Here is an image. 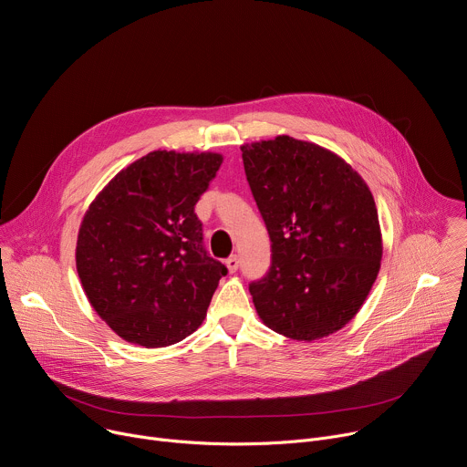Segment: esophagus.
I'll return each instance as SVG.
<instances>
[{
	"label": "esophagus",
	"instance_id": "esophagus-1",
	"mask_svg": "<svg viewBox=\"0 0 467 467\" xmlns=\"http://www.w3.org/2000/svg\"><path fill=\"white\" fill-rule=\"evenodd\" d=\"M225 264H227L229 272H231V274H234V272L238 270V265H240V258H238L236 254H231V256L225 260Z\"/></svg>",
	"mask_w": 467,
	"mask_h": 467
}]
</instances>
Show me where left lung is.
Here are the masks:
<instances>
[{"label": "left lung", "instance_id": "1", "mask_svg": "<svg viewBox=\"0 0 467 467\" xmlns=\"http://www.w3.org/2000/svg\"><path fill=\"white\" fill-rule=\"evenodd\" d=\"M272 242L270 270L249 283L262 321L294 340L342 328L368 297L382 256L373 195L340 157L292 137L242 146Z\"/></svg>", "mask_w": 467, "mask_h": 467}]
</instances>
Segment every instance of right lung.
Instances as JSON below:
<instances>
[{"instance_id":"obj_1","label":"right lung","mask_w":467,"mask_h":467,"mask_svg":"<svg viewBox=\"0 0 467 467\" xmlns=\"http://www.w3.org/2000/svg\"><path fill=\"white\" fill-rule=\"evenodd\" d=\"M218 153L153 151L121 170L79 229L78 274L118 337L144 348L181 342L202 325L225 264L193 213Z\"/></svg>"}]
</instances>
